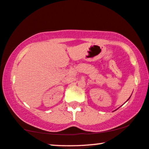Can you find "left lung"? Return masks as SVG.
<instances>
[{"instance_id":"8db88e82","label":"left lung","mask_w":149,"mask_h":149,"mask_svg":"<svg viewBox=\"0 0 149 149\" xmlns=\"http://www.w3.org/2000/svg\"><path fill=\"white\" fill-rule=\"evenodd\" d=\"M129 99H130V98H129Z\"/></svg>"}]
</instances>
